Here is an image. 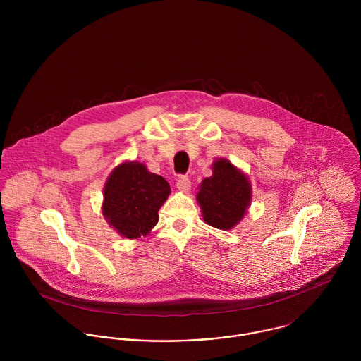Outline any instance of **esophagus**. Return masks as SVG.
I'll list each match as a JSON object with an SVG mask.
<instances>
[{
    "label": "esophagus",
    "mask_w": 361,
    "mask_h": 361,
    "mask_svg": "<svg viewBox=\"0 0 361 361\" xmlns=\"http://www.w3.org/2000/svg\"><path fill=\"white\" fill-rule=\"evenodd\" d=\"M176 188H178V190H179V192L186 193V192H189V190H190L192 183H190V180H189L186 176H180V178L178 179V182H176Z\"/></svg>",
    "instance_id": "1"
}]
</instances>
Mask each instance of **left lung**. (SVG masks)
<instances>
[{"label": "left lung", "mask_w": 361, "mask_h": 361, "mask_svg": "<svg viewBox=\"0 0 361 361\" xmlns=\"http://www.w3.org/2000/svg\"><path fill=\"white\" fill-rule=\"evenodd\" d=\"M211 168L212 175L202 180L196 200L206 224L229 231L249 212L252 183L249 176L226 158H216Z\"/></svg>", "instance_id": "obj_1"}]
</instances>
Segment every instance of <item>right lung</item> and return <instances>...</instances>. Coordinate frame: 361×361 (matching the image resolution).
<instances>
[{"mask_svg":"<svg viewBox=\"0 0 361 361\" xmlns=\"http://www.w3.org/2000/svg\"><path fill=\"white\" fill-rule=\"evenodd\" d=\"M104 218L123 238L147 236L158 222V209L171 195L169 183L143 162L116 165L103 190Z\"/></svg>","mask_w":361,"mask_h":361,"instance_id":"1","label":"right lung"}]
</instances>
